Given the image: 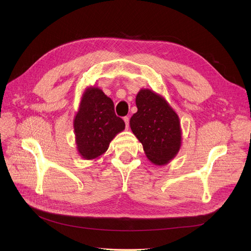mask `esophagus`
Returning a JSON list of instances; mask_svg holds the SVG:
<instances>
[{
  "label": "esophagus",
  "mask_w": 251,
  "mask_h": 251,
  "mask_svg": "<svg viewBox=\"0 0 251 251\" xmlns=\"http://www.w3.org/2000/svg\"><path fill=\"white\" fill-rule=\"evenodd\" d=\"M124 122H125V125H126V128L129 127V117H124Z\"/></svg>",
  "instance_id": "obj_1"
}]
</instances>
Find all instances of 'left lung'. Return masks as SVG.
Here are the masks:
<instances>
[{
	"label": "left lung",
	"mask_w": 251,
	"mask_h": 251,
	"mask_svg": "<svg viewBox=\"0 0 251 251\" xmlns=\"http://www.w3.org/2000/svg\"><path fill=\"white\" fill-rule=\"evenodd\" d=\"M137 111L130 119L133 134L143 145L147 158L156 165L169 163L182 144L180 119L161 95L142 89L135 98Z\"/></svg>",
	"instance_id": "1"
}]
</instances>
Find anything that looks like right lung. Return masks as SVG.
<instances>
[{"instance_id":"right-lung-1","label":"right lung","mask_w":251,"mask_h":251,"mask_svg":"<svg viewBox=\"0 0 251 251\" xmlns=\"http://www.w3.org/2000/svg\"><path fill=\"white\" fill-rule=\"evenodd\" d=\"M73 127L79 155L92 160L106 152L109 143L125 129V123L116 116L113 100L99 88L89 87L81 96Z\"/></svg>"}]
</instances>
